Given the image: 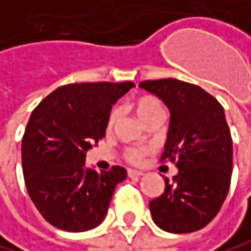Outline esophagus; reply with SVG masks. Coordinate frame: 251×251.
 Returning a JSON list of instances; mask_svg holds the SVG:
<instances>
[{"mask_svg":"<svg viewBox=\"0 0 251 251\" xmlns=\"http://www.w3.org/2000/svg\"><path fill=\"white\" fill-rule=\"evenodd\" d=\"M128 175H129V178H138V176H141V175H143V172H141V171L129 169V171H128Z\"/></svg>","mask_w":251,"mask_h":251,"instance_id":"34e87169","label":"esophagus"}]
</instances>
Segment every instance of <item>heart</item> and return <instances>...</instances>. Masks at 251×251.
I'll return each instance as SVG.
<instances>
[{"instance_id":"obj_1","label":"heart","mask_w":251,"mask_h":251,"mask_svg":"<svg viewBox=\"0 0 251 251\" xmlns=\"http://www.w3.org/2000/svg\"><path fill=\"white\" fill-rule=\"evenodd\" d=\"M134 108H135L138 117L143 122H147L151 117H156L159 114H163V105L154 97H141V98H138L134 102ZM116 120H117V110L113 108L108 113V117H107V128L108 129L113 128V125L116 123ZM146 153H147L146 149L129 147V149L125 150V157H126V160L131 162V163H138V162H141V159L144 157Z\"/></svg>"}]
</instances>
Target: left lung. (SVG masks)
<instances>
[{
  "instance_id": "1",
  "label": "left lung",
  "mask_w": 251,
  "mask_h": 251,
  "mask_svg": "<svg viewBox=\"0 0 251 251\" xmlns=\"http://www.w3.org/2000/svg\"><path fill=\"white\" fill-rule=\"evenodd\" d=\"M171 111L160 162L178 174L165 179L162 196L150 201L154 224L163 231L188 234L204 228L221 210L231 185L232 138L221 102L203 88L178 80H143Z\"/></svg>"
}]
</instances>
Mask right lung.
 Here are the masks:
<instances>
[{"instance_id": "add662e5", "label": "right lung", "mask_w": 251, "mask_h": 251, "mask_svg": "<svg viewBox=\"0 0 251 251\" xmlns=\"http://www.w3.org/2000/svg\"><path fill=\"white\" fill-rule=\"evenodd\" d=\"M134 82L69 83L47 95L32 111L22 138L27 194L52 226L82 232L98 226L126 169L97 172L86 151L105 135L111 105Z\"/></svg>"}]
</instances>
